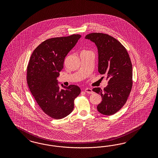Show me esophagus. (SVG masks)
<instances>
[{
	"label": "esophagus",
	"instance_id": "1",
	"mask_svg": "<svg viewBox=\"0 0 158 158\" xmlns=\"http://www.w3.org/2000/svg\"><path fill=\"white\" fill-rule=\"evenodd\" d=\"M85 91L87 93H89V94H93V93L92 89H89V88H86V89L85 90Z\"/></svg>",
	"mask_w": 158,
	"mask_h": 158
}]
</instances>
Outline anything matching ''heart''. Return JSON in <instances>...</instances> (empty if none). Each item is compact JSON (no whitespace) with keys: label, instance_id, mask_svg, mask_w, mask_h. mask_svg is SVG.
Returning <instances> with one entry per match:
<instances>
[{"label":"heart","instance_id":"obj_1","mask_svg":"<svg viewBox=\"0 0 158 158\" xmlns=\"http://www.w3.org/2000/svg\"><path fill=\"white\" fill-rule=\"evenodd\" d=\"M89 52V51H86V50H85V51H83L82 53H85V52Z\"/></svg>","mask_w":158,"mask_h":158}]
</instances>
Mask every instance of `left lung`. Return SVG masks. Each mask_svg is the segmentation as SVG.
Wrapping results in <instances>:
<instances>
[{
    "label": "left lung",
    "instance_id": "left-lung-1",
    "mask_svg": "<svg viewBox=\"0 0 158 158\" xmlns=\"http://www.w3.org/2000/svg\"><path fill=\"white\" fill-rule=\"evenodd\" d=\"M85 38L96 44L98 72L108 80L103 90L99 87L93 89L102 97L97 110L103 115H114L126 104L132 89L133 69L129 55L120 42L108 34L91 33Z\"/></svg>",
    "mask_w": 158,
    "mask_h": 158
}]
</instances>
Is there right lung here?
<instances>
[{"label":"right lung","mask_w":158,"mask_h":158,"mask_svg":"<svg viewBox=\"0 0 158 158\" xmlns=\"http://www.w3.org/2000/svg\"><path fill=\"white\" fill-rule=\"evenodd\" d=\"M81 35L48 39L34 50L27 67L29 89L43 112L55 119L66 117L72 112L74 100L81 89L74 85H61L57 79L64 67L65 57L73 48Z\"/></svg>","instance_id":"add662e5"}]
</instances>
